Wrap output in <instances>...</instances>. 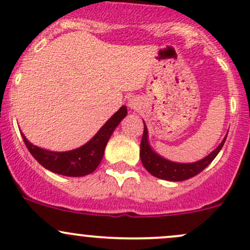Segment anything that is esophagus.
Wrapping results in <instances>:
<instances>
[{"label": "esophagus", "instance_id": "esophagus-1", "mask_svg": "<svg viewBox=\"0 0 250 250\" xmlns=\"http://www.w3.org/2000/svg\"><path fill=\"white\" fill-rule=\"evenodd\" d=\"M128 106L132 108V109L138 110L141 108V101L137 99H132L130 100V102H128Z\"/></svg>", "mask_w": 250, "mask_h": 250}]
</instances>
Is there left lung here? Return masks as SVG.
I'll list each match as a JSON object with an SVG mask.
<instances>
[{"instance_id":"8db88e82","label":"left lung","mask_w":250,"mask_h":250,"mask_svg":"<svg viewBox=\"0 0 250 250\" xmlns=\"http://www.w3.org/2000/svg\"><path fill=\"white\" fill-rule=\"evenodd\" d=\"M225 140L226 137L224 138L223 142L219 144V146L215 150H213L209 155L206 156L202 160L197 161V163L177 164L161 158V156H159L158 154H155L151 150L148 143V131H146V125H144L142 141H141V160H142L144 168L149 173L153 174L154 177H156V178L171 182L187 181V179L199 174L200 172L203 171L208 165L214 160V158L218 155L220 149L223 148Z\"/></svg>"}]
</instances>
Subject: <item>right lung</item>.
<instances>
[{
  "label": "right lung",
  "instance_id": "obj_1",
  "mask_svg": "<svg viewBox=\"0 0 250 250\" xmlns=\"http://www.w3.org/2000/svg\"><path fill=\"white\" fill-rule=\"evenodd\" d=\"M126 114H127V110L125 106H123L100 128L92 140H90L81 148L71 151L58 153V151H49L38 148L30 143L21 133L22 140L26 144L31 155L49 171L67 177H83L92 173L97 168L104 158V148L110 135L118 124L122 122V119H124Z\"/></svg>",
  "mask_w": 250,
  "mask_h": 250
}]
</instances>
